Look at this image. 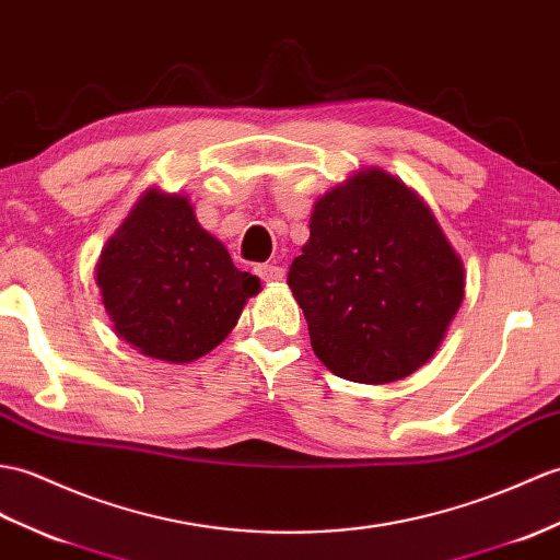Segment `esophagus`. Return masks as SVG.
<instances>
[{
  "label": "esophagus",
  "mask_w": 560,
  "mask_h": 560,
  "mask_svg": "<svg viewBox=\"0 0 560 560\" xmlns=\"http://www.w3.org/2000/svg\"><path fill=\"white\" fill-rule=\"evenodd\" d=\"M255 275L262 281H281L283 279V269L279 265H257Z\"/></svg>",
  "instance_id": "esophagus-1"
}]
</instances>
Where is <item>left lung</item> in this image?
<instances>
[{
  "label": "left lung",
  "mask_w": 560,
  "mask_h": 560,
  "mask_svg": "<svg viewBox=\"0 0 560 560\" xmlns=\"http://www.w3.org/2000/svg\"><path fill=\"white\" fill-rule=\"evenodd\" d=\"M289 285L324 365L341 380L386 384L432 358L465 275L422 198L372 168L315 205Z\"/></svg>",
  "instance_id": "1"
}]
</instances>
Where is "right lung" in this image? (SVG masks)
<instances>
[{
  "instance_id": "right-lung-1",
  "label": "right lung",
  "mask_w": 560,
  "mask_h": 560,
  "mask_svg": "<svg viewBox=\"0 0 560 560\" xmlns=\"http://www.w3.org/2000/svg\"><path fill=\"white\" fill-rule=\"evenodd\" d=\"M97 285L116 334L142 355L190 362L236 327L259 289L178 195L148 190L104 245Z\"/></svg>"
}]
</instances>
